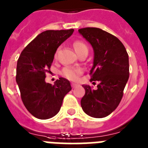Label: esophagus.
I'll return each mask as SVG.
<instances>
[{"mask_svg": "<svg viewBox=\"0 0 148 148\" xmlns=\"http://www.w3.org/2000/svg\"><path fill=\"white\" fill-rule=\"evenodd\" d=\"M71 86H72L73 88H76V87L77 86V85L75 84V83H71Z\"/></svg>", "mask_w": 148, "mask_h": 148, "instance_id": "1", "label": "esophagus"}]
</instances>
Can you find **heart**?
<instances>
[{"label": "heart", "mask_w": 148, "mask_h": 148, "mask_svg": "<svg viewBox=\"0 0 148 148\" xmlns=\"http://www.w3.org/2000/svg\"><path fill=\"white\" fill-rule=\"evenodd\" d=\"M73 47L78 55H79L84 51H88L87 45L81 40L74 41L73 42ZM56 54H57V52L55 54V57L56 56ZM81 73L82 71L79 69H74V68H71V67H65V69L62 71V74L67 79L72 80V81H76L79 78Z\"/></svg>", "instance_id": "1"}]
</instances>
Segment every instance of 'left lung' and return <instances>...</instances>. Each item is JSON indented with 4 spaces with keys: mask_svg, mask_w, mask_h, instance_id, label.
<instances>
[{
    "mask_svg": "<svg viewBox=\"0 0 148 148\" xmlns=\"http://www.w3.org/2000/svg\"><path fill=\"white\" fill-rule=\"evenodd\" d=\"M95 52L90 81H98L97 88L83 85L86 93L81 99L85 113L93 118H104L118 107L129 79V57L125 47L116 36L100 28L78 29Z\"/></svg>",
    "mask_w": 148,
    "mask_h": 148,
    "instance_id": "8db88e82",
    "label": "left lung"
}]
</instances>
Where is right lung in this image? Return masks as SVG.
<instances>
[{
    "mask_svg": "<svg viewBox=\"0 0 148 148\" xmlns=\"http://www.w3.org/2000/svg\"><path fill=\"white\" fill-rule=\"evenodd\" d=\"M73 32L74 29L42 32L28 44L18 60L15 79L21 97L27 110L37 119L55 116L65 95L71 90L65 78H59L54 85L45 79L51 71L56 50Z\"/></svg>",
    "mask_w": 148,
    "mask_h": 148,
    "instance_id": "1",
    "label": "right lung"
}]
</instances>
